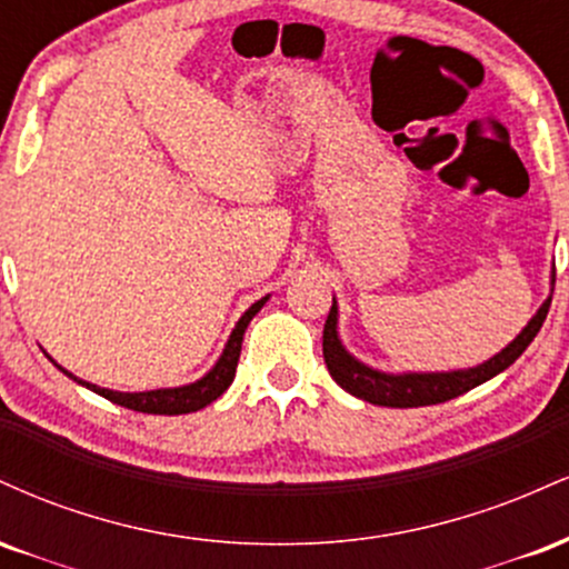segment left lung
I'll return each mask as SVG.
<instances>
[{
	"label": "left lung",
	"instance_id": "left-lung-1",
	"mask_svg": "<svg viewBox=\"0 0 569 569\" xmlns=\"http://www.w3.org/2000/svg\"><path fill=\"white\" fill-rule=\"evenodd\" d=\"M551 286H553V272H551ZM553 291V289H551ZM548 307H551V293L546 297V302L538 307V312L527 321L525 329L516 335L511 342L502 348L498 356H492L489 361L479 363L471 369H455V371H382L369 367V363L358 361L352 352L345 348L342 339H339V305L337 299H331L329 318L323 326V358L329 375L335 377V382L342 390H348L350 396L363 398V401L375 403V407H396V409H409V407H430V403H443L449 398H457L476 385L492 380L500 371H506L516 358L521 356L535 335L543 326Z\"/></svg>",
	"mask_w": 569,
	"mask_h": 569
}]
</instances>
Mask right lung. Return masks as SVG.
Returning a JSON list of instances; mask_svg holds the SVG:
<instances>
[{
	"label": "right lung",
	"instance_id": "right-lung-1",
	"mask_svg": "<svg viewBox=\"0 0 569 569\" xmlns=\"http://www.w3.org/2000/svg\"><path fill=\"white\" fill-rule=\"evenodd\" d=\"M267 299H270V293L262 299H257V302H253L243 312V316H240V321L234 323L232 335H230V339H227L224 350H221L217 363H213V367L208 369L200 380H194L189 385H179V388H158V390H141V393H120V390L98 388V385H93V382H84V380H80V377H74L71 371L63 369L61 363H56L53 358L50 356L48 358L63 371V375L69 377V380L82 385V388L93 390V393H98V396L109 398L112 403H120V407L143 411V415H189V411H198L202 407H208L211 401H217V398L224 393L227 388H230L234 380V369H238L240 345H243V335H246L248 323H251V318L262 310Z\"/></svg>",
	"mask_w": 569,
	"mask_h": 569
}]
</instances>
